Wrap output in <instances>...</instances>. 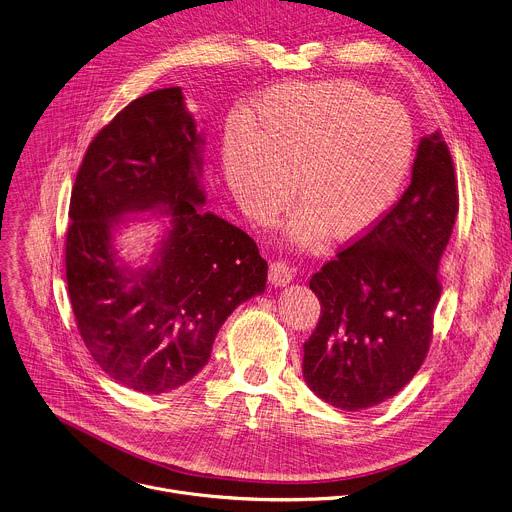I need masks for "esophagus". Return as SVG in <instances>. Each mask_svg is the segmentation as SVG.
Returning a JSON list of instances; mask_svg holds the SVG:
<instances>
[{
    "instance_id": "1",
    "label": "esophagus",
    "mask_w": 512,
    "mask_h": 512,
    "mask_svg": "<svg viewBox=\"0 0 512 512\" xmlns=\"http://www.w3.org/2000/svg\"><path fill=\"white\" fill-rule=\"evenodd\" d=\"M295 278V268L289 266L287 262H272L268 268V280L274 287H285Z\"/></svg>"
}]
</instances>
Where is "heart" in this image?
<instances>
[{"label": "heart", "instance_id": "b5f03b06", "mask_svg": "<svg viewBox=\"0 0 512 512\" xmlns=\"http://www.w3.org/2000/svg\"><path fill=\"white\" fill-rule=\"evenodd\" d=\"M248 136L227 132L223 170L236 201L264 217L287 201L303 211L291 236L313 246L364 234L399 195L415 150L407 111L352 81L280 85L252 107Z\"/></svg>", "mask_w": 512, "mask_h": 512}]
</instances>
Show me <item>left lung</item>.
<instances>
[{"label":"left lung","mask_w":512,"mask_h":512,"mask_svg":"<svg viewBox=\"0 0 512 512\" xmlns=\"http://www.w3.org/2000/svg\"><path fill=\"white\" fill-rule=\"evenodd\" d=\"M458 207L453 160L433 132L419 142L403 197L309 280L321 315L303 346V376L319 399L344 411L370 409L417 374Z\"/></svg>","instance_id":"obj_1"}]
</instances>
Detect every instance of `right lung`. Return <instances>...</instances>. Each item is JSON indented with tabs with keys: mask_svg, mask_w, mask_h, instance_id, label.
I'll return each instance as SVG.
<instances>
[{
	"mask_svg": "<svg viewBox=\"0 0 512 512\" xmlns=\"http://www.w3.org/2000/svg\"><path fill=\"white\" fill-rule=\"evenodd\" d=\"M201 144L181 87L152 91L97 132L71 193L65 264L77 329L105 374L146 394L189 382L223 321L266 287L256 242L201 211ZM154 206L171 230L153 264L132 273L115 262L112 225Z\"/></svg>",
	"mask_w": 512,
	"mask_h": 512,
	"instance_id": "add662e5",
	"label": "right lung"
}]
</instances>
